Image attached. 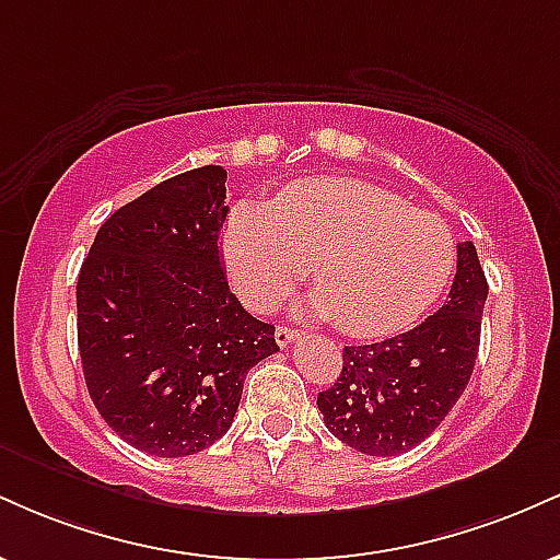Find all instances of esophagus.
<instances>
[{"label": "esophagus", "instance_id": "34e87169", "mask_svg": "<svg viewBox=\"0 0 560 560\" xmlns=\"http://www.w3.org/2000/svg\"><path fill=\"white\" fill-rule=\"evenodd\" d=\"M300 337V331L298 329H292V326H287V324H281L279 329H276V342H279L281 347H287L289 342H294V339Z\"/></svg>", "mask_w": 560, "mask_h": 560}]
</instances>
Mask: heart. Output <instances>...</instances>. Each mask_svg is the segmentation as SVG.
Wrapping results in <instances>:
<instances>
[{"mask_svg": "<svg viewBox=\"0 0 560 560\" xmlns=\"http://www.w3.org/2000/svg\"><path fill=\"white\" fill-rule=\"evenodd\" d=\"M223 253L236 292L258 311L279 305L313 268L316 307L355 339L410 329L442 298L458 260L442 218L347 178L292 186L268 213L236 208Z\"/></svg>", "mask_w": 560, "mask_h": 560, "instance_id": "obj_1", "label": "heart"}]
</instances>
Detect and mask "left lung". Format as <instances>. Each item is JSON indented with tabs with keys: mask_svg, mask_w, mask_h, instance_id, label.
Segmentation results:
<instances>
[{
	"mask_svg": "<svg viewBox=\"0 0 560 560\" xmlns=\"http://www.w3.org/2000/svg\"><path fill=\"white\" fill-rule=\"evenodd\" d=\"M487 279L477 247L458 244L450 300L416 329L342 350V371L318 410L326 429L365 455L408 453L464 395L479 352Z\"/></svg>",
	"mask_w": 560,
	"mask_h": 560,
	"instance_id": "left-lung-1",
	"label": "left lung"
}]
</instances>
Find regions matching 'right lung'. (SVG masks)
I'll return each mask as SVG.
<instances>
[{
  "label": "right lung",
  "instance_id": "1",
  "mask_svg": "<svg viewBox=\"0 0 560 560\" xmlns=\"http://www.w3.org/2000/svg\"><path fill=\"white\" fill-rule=\"evenodd\" d=\"M226 213L221 165L178 173L102 223L75 284L89 395L120 440L158 458L221 440L247 371L279 352L273 326L229 289Z\"/></svg>",
  "mask_w": 560,
  "mask_h": 560
}]
</instances>
